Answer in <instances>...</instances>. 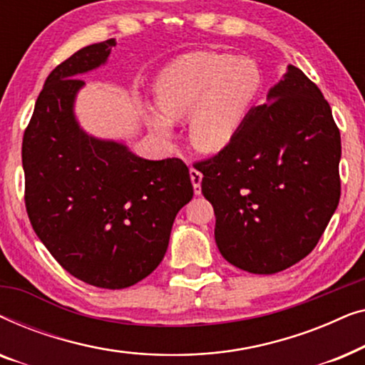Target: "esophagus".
<instances>
[{"label":"esophagus","instance_id":"obj_1","mask_svg":"<svg viewBox=\"0 0 365 365\" xmlns=\"http://www.w3.org/2000/svg\"><path fill=\"white\" fill-rule=\"evenodd\" d=\"M189 176H191V182H192V187H194V194H201V181H202V173H199L197 169L191 168L189 169Z\"/></svg>","mask_w":365,"mask_h":365}]
</instances>
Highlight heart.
Returning <instances> with one entry per match:
<instances>
[{
	"label": "heart",
	"instance_id": "heart-1",
	"mask_svg": "<svg viewBox=\"0 0 365 365\" xmlns=\"http://www.w3.org/2000/svg\"><path fill=\"white\" fill-rule=\"evenodd\" d=\"M159 113L151 123L171 131V121L191 116L189 134L196 148L219 151L241 131L262 91V74L247 58L194 51L174 59L156 79Z\"/></svg>",
	"mask_w": 365,
	"mask_h": 365
}]
</instances>
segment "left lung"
<instances>
[{
    "label": "left lung",
    "instance_id": "left-lung-1",
    "mask_svg": "<svg viewBox=\"0 0 365 365\" xmlns=\"http://www.w3.org/2000/svg\"><path fill=\"white\" fill-rule=\"evenodd\" d=\"M341 133L321 89L296 66L252 108L229 146L192 166L216 214L222 257L276 274L317 246L341 197Z\"/></svg>",
    "mask_w": 365,
    "mask_h": 365
}]
</instances>
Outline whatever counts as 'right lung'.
Wrapping results in <instances>:
<instances>
[{"label":"right lung","instance_id":"1","mask_svg":"<svg viewBox=\"0 0 365 365\" xmlns=\"http://www.w3.org/2000/svg\"><path fill=\"white\" fill-rule=\"evenodd\" d=\"M116 39L89 44L49 73L23 136L24 204L34 232L79 281L124 289L163 261L192 182L181 159L148 161L98 141L74 121L78 76L106 61Z\"/></svg>","mask_w":365,"mask_h":365}]
</instances>
